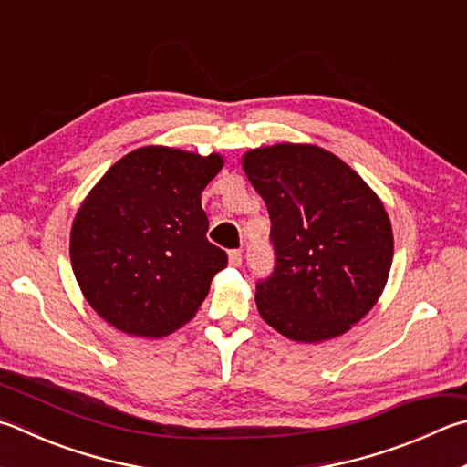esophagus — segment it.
Wrapping results in <instances>:
<instances>
[{
    "mask_svg": "<svg viewBox=\"0 0 467 467\" xmlns=\"http://www.w3.org/2000/svg\"><path fill=\"white\" fill-rule=\"evenodd\" d=\"M228 261H231V265H234V267H239L241 263H243V253L239 251V249H234V251H231L228 253Z\"/></svg>",
    "mask_w": 467,
    "mask_h": 467,
    "instance_id": "1",
    "label": "esophagus"
}]
</instances>
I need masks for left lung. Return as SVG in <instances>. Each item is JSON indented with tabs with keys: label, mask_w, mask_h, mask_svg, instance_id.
<instances>
[{
	"label": "left lung",
	"mask_w": 467,
	"mask_h": 467,
	"mask_svg": "<svg viewBox=\"0 0 467 467\" xmlns=\"http://www.w3.org/2000/svg\"><path fill=\"white\" fill-rule=\"evenodd\" d=\"M243 169L269 212L275 265L257 282L261 318L302 343L343 335L374 308L394 255L369 185L320 147L249 150Z\"/></svg>",
	"instance_id": "obj_1"
}]
</instances>
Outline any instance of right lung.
<instances>
[{"instance_id":"obj_1","label":"right lung","mask_w":467,"mask_h":467,"mask_svg":"<svg viewBox=\"0 0 467 467\" xmlns=\"http://www.w3.org/2000/svg\"><path fill=\"white\" fill-rule=\"evenodd\" d=\"M223 157L142 147L108 169L71 228V265L89 306L134 337L185 325L226 267L206 239L202 192Z\"/></svg>"}]
</instances>
